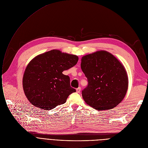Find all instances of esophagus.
<instances>
[{
    "mask_svg": "<svg viewBox=\"0 0 148 148\" xmlns=\"http://www.w3.org/2000/svg\"><path fill=\"white\" fill-rule=\"evenodd\" d=\"M81 88H80V87H79V88H77L76 90V92H77V93H79L80 92V91H81Z\"/></svg>",
    "mask_w": 148,
    "mask_h": 148,
    "instance_id": "34e87169",
    "label": "esophagus"
}]
</instances>
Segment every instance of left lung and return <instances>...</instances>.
Masks as SVG:
<instances>
[{
	"mask_svg": "<svg viewBox=\"0 0 148 148\" xmlns=\"http://www.w3.org/2000/svg\"><path fill=\"white\" fill-rule=\"evenodd\" d=\"M81 67L88 79L82 92L85 102L97 110L115 108L125 97L128 78L123 63L104 50L84 56Z\"/></svg>",
	"mask_w": 148,
	"mask_h": 148,
	"instance_id": "8db88e82",
	"label": "left lung"
}]
</instances>
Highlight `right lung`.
Returning <instances> with one entry per match:
<instances>
[{
	"label": "right lung",
	"mask_w": 148,
	"mask_h": 148,
	"mask_svg": "<svg viewBox=\"0 0 148 148\" xmlns=\"http://www.w3.org/2000/svg\"><path fill=\"white\" fill-rule=\"evenodd\" d=\"M78 57L53 49L33 58L26 67L23 87L26 97L34 107L51 110L64 104L76 90L69 76L63 74L76 64Z\"/></svg>",
	"instance_id": "add662e5"
}]
</instances>
